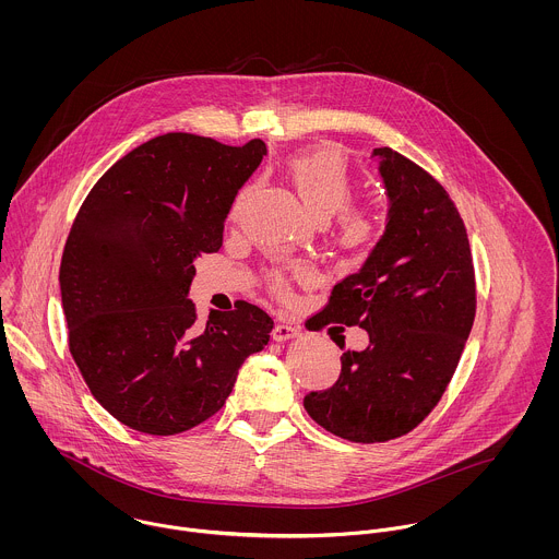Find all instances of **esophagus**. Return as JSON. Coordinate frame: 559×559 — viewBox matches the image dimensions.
<instances>
[{"label": "esophagus", "mask_w": 559, "mask_h": 559, "mask_svg": "<svg viewBox=\"0 0 559 559\" xmlns=\"http://www.w3.org/2000/svg\"><path fill=\"white\" fill-rule=\"evenodd\" d=\"M299 333H301L299 326L280 322V324H275V329H273V340H275V342H286V340H290V337H297Z\"/></svg>", "instance_id": "1"}]
</instances>
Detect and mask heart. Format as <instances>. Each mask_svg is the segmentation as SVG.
<instances>
[{
    "instance_id": "b5f03b06",
    "label": "heart",
    "mask_w": 559,
    "mask_h": 559,
    "mask_svg": "<svg viewBox=\"0 0 559 559\" xmlns=\"http://www.w3.org/2000/svg\"><path fill=\"white\" fill-rule=\"evenodd\" d=\"M286 174L306 209L319 222H326L340 213V235L346 242H366L374 235L377 217L368 209L348 206L355 195V174L337 151L314 148L299 153L286 163ZM245 195L247 191L237 198L235 213L242 206ZM271 284L282 293L286 288V277L282 273H271Z\"/></svg>"
}]
</instances>
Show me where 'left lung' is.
I'll use <instances>...</instances> for the list:
<instances>
[{
    "mask_svg": "<svg viewBox=\"0 0 559 559\" xmlns=\"http://www.w3.org/2000/svg\"><path fill=\"white\" fill-rule=\"evenodd\" d=\"M372 159L390 200L383 237L317 314V326L359 324L370 344L342 353L337 381L304 400L324 430L355 443L402 437L437 406L476 319L469 239L448 191L392 148Z\"/></svg>",
    "mask_w": 559,
    "mask_h": 559,
    "instance_id": "8db88e82",
    "label": "left lung"
}]
</instances>
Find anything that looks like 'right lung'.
Returning <instances> with one entry per match:
<instances>
[{"mask_svg":"<svg viewBox=\"0 0 559 559\" xmlns=\"http://www.w3.org/2000/svg\"><path fill=\"white\" fill-rule=\"evenodd\" d=\"M266 146L165 133L92 187L60 264L69 348L100 406L146 435H178L230 396L273 320L237 301L198 322L195 258L219 251L224 222Z\"/></svg>","mask_w":559,"mask_h":559,"instance_id":"obj_1","label":"right lung"}]
</instances>
